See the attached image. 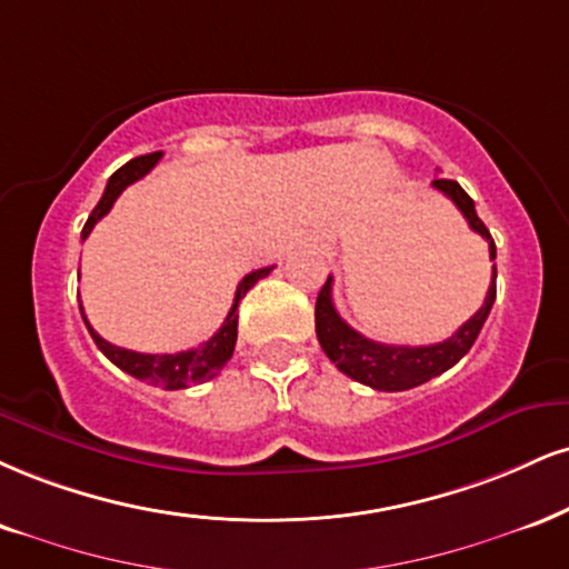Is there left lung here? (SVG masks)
<instances>
[{"instance_id":"obj_1","label":"left lung","mask_w":569,"mask_h":569,"mask_svg":"<svg viewBox=\"0 0 569 569\" xmlns=\"http://www.w3.org/2000/svg\"><path fill=\"white\" fill-rule=\"evenodd\" d=\"M432 188L456 203L458 211L467 217L469 228L480 232L485 241H488L490 259H496V243H492L490 230L477 217L475 201L467 196V190L456 180H435ZM331 289L333 278L328 276L323 289L318 293V302H315V333H318V341L328 355V360L337 362L341 373L360 381V385L381 389V392H402V389H413L445 373L471 350L475 339L480 337L485 320H488L492 302H496V264H492L490 289L480 310L471 315L453 337L427 347H397L366 339L352 326H347V320H341L337 307H333Z\"/></svg>"}]
</instances>
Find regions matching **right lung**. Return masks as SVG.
Here are the masks:
<instances>
[{"label":"right lung","mask_w":569,"mask_h":569,"mask_svg":"<svg viewBox=\"0 0 569 569\" xmlns=\"http://www.w3.org/2000/svg\"><path fill=\"white\" fill-rule=\"evenodd\" d=\"M159 159H161V153L137 156V159L127 161L121 169H116V172L111 174V180H108V184H106V193H102L98 207L92 209V214H89V219H87L84 230H81V241H84L89 232H92L94 224H98L100 219L111 211L116 198L124 193L129 184L142 180V177H146L150 169L159 163ZM270 270L272 267H262V270L249 272V276L238 283L236 299H232L228 318H224V323L219 326V331L211 339L203 341V345H198L196 350H188V352L146 355V352L124 350V347H116V345H111V341L102 339L100 333L89 326L81 302H79V310L89 328V337L94 339L98 350L106 355L113 366H119L124 373L134 376V379H140V381H148V385H153V387L184 389L190 385H201V381L214 379V376L224 368V362L232 358V350H236V339H238V302H241V299L246 297V291H249L259 278L270 276Z\"/></svg>","instance_id":"right-lung-1"}]
</instances>
